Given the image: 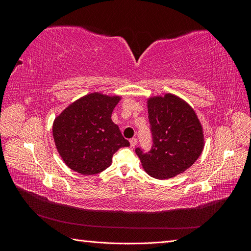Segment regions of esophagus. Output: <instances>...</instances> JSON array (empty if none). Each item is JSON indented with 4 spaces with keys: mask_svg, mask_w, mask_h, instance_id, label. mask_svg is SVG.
<instances>
[{
    "mask_svg": "<svg viewBox=\"0 0 251 251\" xmlns=\"http://www.w3.org/2000/svg\"><path fill=\"white\" fill-rule=\"evenodd\" d=\"M130 144H131V147H135L136 144H137V139H136V138L130 139Z\"/></svg>",
    "mask_w": 251,
    "mask_h": 251,
    "instance_id": "1",
    "label": "esophagus"
}]
</instances>
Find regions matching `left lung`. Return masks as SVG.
<instances>
[{
    "mask_svg": "<svg viewBox=\"0 0 251 251\" xmlns=\"http://www.w3.org/2000/svg\"><path fill=\"white\" fill-rule=\"evenodd\" d=\"M148 103L153 143L148 151H135L151 177L169 179L191 168L201 155L202 126L195 111L177 96L153 97Z\"/></svg>",
    "mask_w": 251,
    "mask_h": 251,
    "instance_id": "left-lung-1",
    "label": "left lung"
}]
</instances>
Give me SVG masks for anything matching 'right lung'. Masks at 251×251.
<instances>
[{
  "label": "right lung",
  "mask_w": 251,
  "mask_h": 251,
  "mask_svg": "<svg viewBox=\"0 0 251 251\" xmlns=\"http://www.w3.org/2000/svg\"><path fill=\"white\" fill-rule=\"evenodd\" d=\"M119 96L88 94L70 104L53 124V138L64 162L82 175H95L111 165L120 148L130 146L112 121Z\"/></svg>",
  "instance_id": "1"
}]
</instances>
